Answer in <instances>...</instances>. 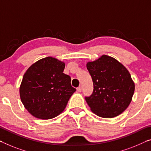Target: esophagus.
Masks as SVG:
<instances>
[{"instance_id":"obj_1","label":"esophagus","mask_w":151,"mask_h":151,"mask_svg":"<svg viewBox=\"0 0 151 151\" xmlns=\"http://www.w3.org/2000/svg\"><path fill=\"white\" fill-rule=\"evenodd\" d=\"M76 90H77V91L81 92V91H82V87L81 86H79L78 87H77V89H76Z\"/></svg>"}]
</instances>
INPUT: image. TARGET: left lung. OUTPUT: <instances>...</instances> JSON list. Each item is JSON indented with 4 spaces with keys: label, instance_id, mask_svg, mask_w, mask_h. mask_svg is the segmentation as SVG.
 Wrapping results in <instances>:
<instances>
[{
    "label": "left lung",
    "instance_id": "obj_1",
    "mask_svg": "<svg viewBox=\"0 0 151 151\" xmlns=\"http://www.w3.org/2000/svg\"><path fill=\"white\" fill-rule=\"evenodd\" d=\"M87 68L93 83V93L85 97L91 111L104 118L115 117L125 111L132 102L135 89L127 68L106 55L87 62Z\"/></svg>",
    "mask_w": 151,
    "mask_h": 151
}]
</instances>
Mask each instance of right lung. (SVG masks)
<instances>
[{"label": "right lung", "mask_w": 151, "mask_h": 151, "mask_svg": "<svg viewBox=\"0 0 151 151\" xmlns=\"http://www.w3.org/2000/svg\"><path fill=\"white\" fill-rule=\"evenodd\" d=\"M65 63L52 57L39 60L29 67L19 87L22 104L32 116L50 119L64 111L76 89L63 73Z\"/></svg>", "instance_id": "right-lung-1"}]
</instances>
